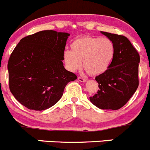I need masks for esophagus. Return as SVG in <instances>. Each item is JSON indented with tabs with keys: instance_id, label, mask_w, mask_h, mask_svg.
Returning a JSON list of instances; mask_svg holds the SVG:
<instances>
[{
	"instance_id": "esophagus-1",
	"label": "esophagus",
	"mask_w": 150,
	"mask_h": 150,
	"mask_svg": "<svg viewBox=\"0 0 150 150\" xmlns=\"http://www.w3.org/2000/svg\"><path fill=\"white\" fill-rule=\"evenodd\" d=\"M78 80L79 81H81V82H84V81H86V79H84V78H82V77H78Z\"/></svg>"
}]
</instances>
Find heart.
<instances>
[{"instance_id":"heart-1","label":"heart","mask_w":150,"mask_h":150,"mask_svg":"<svg viewBox=\"0 0 150 150\" xmlns=\"http://www.w3.org/2000/svg\"><path fill=\"white\" fill-rule=\"evenodd\" d=\"M71 51L63 53L66 68L72 72L83 68L90 75L98 76L106 72L115 55V46L109 38L85 35L71 44Z\"/></svg>"}]
</instances>
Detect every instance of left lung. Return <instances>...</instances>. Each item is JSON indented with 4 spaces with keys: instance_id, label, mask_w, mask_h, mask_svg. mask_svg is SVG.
<instances>
[{
    "instance_id": "8db88e82",
    "label": "left lung",
    "mask_w": 150,
    "mask_h": 150,
    "mask_svg": "<svg viewBox=\"0 0 150 150\" xmlns=\"http://www.w3.org/2000/svg\"><path fill=\"white\" fill-rule=\"evenodd\" d=\"M100 33L114 42L115 55L109 69L96 77L99 90L90 100L100 109L117 110L126 104L137 90L140 57L125 36Z\"/></svg>"
}]
</instances>
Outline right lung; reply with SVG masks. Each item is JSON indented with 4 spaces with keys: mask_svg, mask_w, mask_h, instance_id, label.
I'll return each instance as SVG.
<instances>
[{
    "mask_svg": "<svg viewBox=\"0 0 150 150\" xmlns=\"http://www.w3.org/2000/svg\"><path fill=\"white\" fill-rule=\"evenodd\" d=\"M70 34L42 30L22 38L8 62L11 93L22 105L43 111L60 99L66 84L76 75L63 66Z\"/></svg>",
    "mask_w": 150,
    "mask_h": 150,
    "instance_id": "right-lung-1",
    "label": "right lung"
}]
</instances>
